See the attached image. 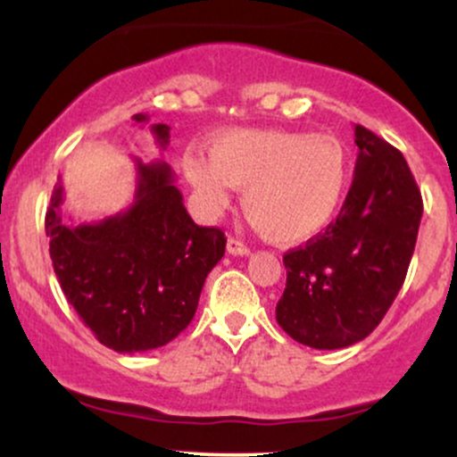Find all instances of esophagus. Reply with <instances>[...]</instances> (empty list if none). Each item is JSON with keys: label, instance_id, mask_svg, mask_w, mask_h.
Instances as JSON below:
<instances>
[{"label": "esophagus", "instance_id": "34e87169", "mask_svg": "<svg viewBox=\"0 0 457 457\" xmlns=\"http://www.w3.org/2000/svg\"><path fill=\"white\" fill-rule=\"evenodd\" d=\"M228 253L229 255H249L251 249L246 245L240 243L238 238H232V236H229V238H228Z\"/></svg>", "mask_w": 457, "mask_h": 457}]
</instances>
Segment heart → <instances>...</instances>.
Wrapping results in <instances>:
<instances>
[{"label": "heart", "mask_w": 457, "mask_h": 457, "mask_svg": "<svg viewBox=\"0 0 457 457\" xmlns=\"http://www.w3.org/2000/svg\"><path fill=\"white\" fill-rule=\"evenodd\" d=\"M187 178L211 212L245 191L243 211L281 246L316 238L337 217L350 178L348 145L335 135L298 130H228L208 144V161H187Z\"/></svg>", "instance_id": "obj_1"}]
</instances>
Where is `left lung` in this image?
Listing matches in <instances>:
<instances>
[{
    "instance_id": "obj_1",
    "label": "left lung",
    "mask_w": 457,
    "mask_h": 457,
    "mask_svg": "<svg viewBox=\"0 0 457 457\" xmlns=\"http://www.w3.org/2000/svg\"><path fill=\"white\" fill-rule=\"evenodd\" d=\"M348 195L327 232L287 251L277 322L316 350L348 348L380 324L395 301L423 214L411 167L397 148L361 124Z\"/></svg>"
}]
</instances>
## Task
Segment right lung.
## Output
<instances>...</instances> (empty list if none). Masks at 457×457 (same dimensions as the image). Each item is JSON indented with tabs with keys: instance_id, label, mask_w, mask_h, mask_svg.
I'll return each instance as SVG.
<instances>
[{
	"instance_id": "right-lung-1",
	"label": "right lung",
	"mask_w": 457,
	"mask_h": 457,
	"mask_svg": "<svg viewBox=\"0 0 457 457\" xmlns=\"http://www.w3.org/2000/svg\"><path fill=\"white\" fill-rule=\"evenodd\" d=\"M137 124L148 122L135 113ZM161 148L170 127L152 124ZM137 185L127 211L103 221L68 225L64 187L57 182L45 229L54 270L79 318L115 353H145L170 344L188 327L204 281L225 253L219 228L188 217L176 176L165 161L135 159Z\"/></svg>"
}]
</instances>
